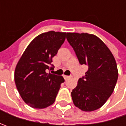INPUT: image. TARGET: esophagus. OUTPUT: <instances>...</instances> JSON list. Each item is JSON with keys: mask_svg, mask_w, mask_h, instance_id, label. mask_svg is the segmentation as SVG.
<instances>
[{"mask_svg": "<svg viewBox=\"0 0 126 126\" xmlns=\"http://www.w3.org/2000/svg\"><path fill=\"white\" fill-rule=\"evenodd\" d=\"M64 76V79L66 80V79H69L70 78V76Z\"/></svg>", "mask_w": 126, "mask_h": 126, "instance_id": "1", "label": "esophagus"}]
</instances>
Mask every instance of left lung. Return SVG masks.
<instances>
[{
	"mask_svg": "<svg viewBox=\"0 0 126 126\" xmlns=\"http://www.w3.org/2000/svg\"><path fill=\"white\" fill-rule=\"evenodd\" d=\"M66 39L79 63L88 66L71 92L73 102L85 111L98 109L109 99L117 82L119 73L114 56L93 34L66 33Z\"/></svg>",
	"mask_w": 126,
	"mask_h": 126,
	"instance_id": "obj_1",
	"label": "left lung"
}]
</instances>
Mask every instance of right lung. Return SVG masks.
<instances>
[{
    "mask_svg": "<svg viewBox=\"0 0 126 126\" xmlns=\"http://www.w3.org/2000/svg\"><path fill=\"white\" fill-rule=\"evenodd\" d=\"M64 32H48L38 35L22 54L15 71V82L22 99L36 109L53 104L62 83V76L52 74V57L65 41Z\"/></svg>",
    "mask_w": 126,
    "mask_h": 126,
    "instance_id": "1",
    "label": "right lung"
}]
</instances>
